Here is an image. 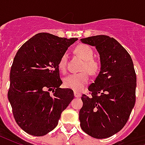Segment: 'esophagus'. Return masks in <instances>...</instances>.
<instances>
[{
	"label": "esophagus",
	"mask_w": 145,
	"mask_h": 145,
	"mask_svg": "<svg viewBox=\"0 0 145 145\" xmlns=\"http://www.w3.org/2000/svg\"><path fill=\"white\" fill-rule=\"evenodd\" d=\"M74 96H75L76 98H80L82 96V94H81L80 92H78V91H74Z\"/></svg>",
	"instance_id": "34e87169"
}]
</instances>
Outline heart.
Instances as JSON below:
<instances>
[{
	"label": "heart",
	"instance_id": "b5f03b06",
	"mask_svg": "<svg viewBox=\"0 0 145 145\" xmlns=\"http://www.w3.org/2000/svg\"><path fill=\"white\" fill-rule=\"evenodd\" d=\"M74 53L82 60H84V63H82L81 67V71H83L71 74L66 77L63 80V85L66 88H71L74 91H80L88 84L89 76L88 72L90 74H95L98 73L99 70V63L93 59L94 52L88 45L80 44L77 46L74 49ZM67 57L66 54H63L60 57L58 63V67L62 73L67 71Z\"/></svg>",
	"mask_w": 145,
	"mask_h": 145
}]
</instances>
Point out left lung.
<instances>
[{
	"label": "left lung",
	"mask_w": 145,
	"mask_h": 145,
	"mask_svg": "<svg viewBox=\"0 0 145 145\" xmlns=\"http://www.w3.org/2000/svg\"><path fill=\"white\" fill-rule=\"evenodd\" d=\"M95 46L100 57V72L89 85L90 95H82L79 112L82 131L103 139L123 127L136 100L137 78L130 54L115 39L99 35L81 39Z\"/></svg>",
	"instance_id": "8db88e82"
}]
</instances>
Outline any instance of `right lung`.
Listing matches in <instances>:
<instances>
[{"mask_svg":"<svg viewBox=\"0 0 145 145\" xmlns=\"http://www.w3.org/2000/svg\"><path fill=\"white\" fill-rule=\"evenodd\" d=\"M77 39L40 33L18 50L11 67L8 97L15 121L29 134L39 137L53 131L74 99L73 90L60 88L58 63Z\"/></svg>","mask_w":145,"mask_h":145,"instance_id":"right-lung-1","label":"right lung"}]
</instances>
